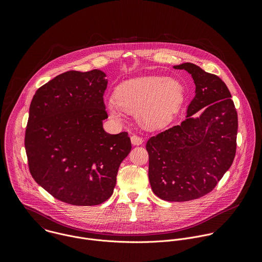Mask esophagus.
Masks as SVG:
<instances>
[{
    "label": "esophagus",
    "mask_w": 262,
    "mask_h": 262,
    "mask_svg": "<svg viewBox=\"0 0 262 262\" xmlns=\"http://www.w3.org/2000/svg\"><path fill=\"white\" fill-rule=\"evenodd\" d=\"M130 140H132V143L134 145H141L143 142H144V139L138 135H133L130 137Z\"/></svg>",
    "instance_id": "obj_1"
}]
</instances>
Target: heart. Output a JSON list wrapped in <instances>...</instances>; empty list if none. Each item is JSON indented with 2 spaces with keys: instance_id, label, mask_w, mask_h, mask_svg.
I'll use <instances>...</instances> for the list:
<instances>
[{
  "instance_id": "heart-1",
  "label": "heart",
  "mask_w": 262,
  "mask_h": 262,
  "mask_svg": "<svg viewBox=\"0 0 262 262\" xmlns=\"http://www.w3.org/2000/svg\"><path fill=\"white\" fill-rule=\"evenodd\" d=\"M183 97L179 82L164 77H145L121 84L115 100L107 101L110 115L121 119L122 112L138 114L140 121L148 127L167 123L177 111Z\"/></svg>"
}]
</instances>
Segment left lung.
Returning a JSON list of instances; mask_svg holds the SVG:
<instances>
[{
  "label": "left lung",
  "mask_w": 262,
  "mask_h": 262,
  "mask_svg": "<svg viewBox=\"0 0 262 262\" xmlns=\"http://www.w3.org/2000/svg\"><path fill=\"white\" fill-rule=\"evenodd\" d=\"M192 74L195 96L186 119L147 141L149 182L163 200L182 202L210 193L233 163L237 113L226 84L193 63L174 66ZM201 108L199 119L192 116Z\"/></svg>",
  "instance_id": "left-lung-1"
}]
</instances>
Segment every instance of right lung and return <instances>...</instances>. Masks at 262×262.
Here are the masks:
<instances>
[{
  "label": "right lung",
  "mask_w": 262,
  "mask_h": 262,
  "mask_svg": "<svg viewBox=\"0 0 262 262\" xmlns=\"http://www.w3.org/2000/svg\"><path fill=\"white\" fill-rule=\"evenodd\" d=\"M97 69L66 71L36 91L25 148L32 177L56 199L98 205L113 194L121 162L132 149L126 132L103 130L107 81Z\"/></svg>",
  "instance_id": "right-lung-1"
}]
</instances>
